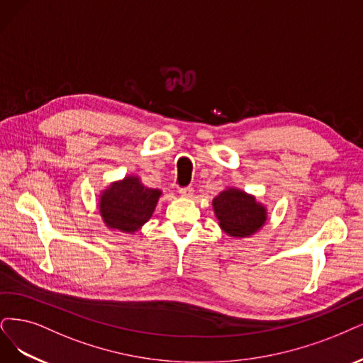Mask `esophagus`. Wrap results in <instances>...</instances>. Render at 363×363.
Listing matches in <instances>:
<instances>
[{
	"label": "esophagus",
	"instance_id": "obj_1",
	"mask_svg": "<svg viewBox=\"0 0 363 363\" xmlns=\"http://www.w3.org/2000/svg\"><path fill=\"white\" fill-rule=\"evenodd\" d=\"M193 193H194L193 186H182V189H179V194L184 197H191Z\"/></svg>",
	"mask_w": 363,
	"mask_h": 363
}]
</instances>
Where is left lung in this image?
I'll return each instance as SVG.
<instances>
[{
  "label": "left lung",
  "mask_w": 363,
  "mask_h": 363,
  "mask_svg": "<svg viewBox=\"0 0 363 363\" xmlns=\"http://www.w3.org/2000/svg\"><path fill=\"white\" fill-rule=\"evenodd\" d=\"M221 229L230 236H250L266 221V209L239 190H225L212 200Z\"/></svg>",
  "instance_id": "1"
}]
</instances>
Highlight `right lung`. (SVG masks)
I'll return each instance as SVG.
<instances>
[{
	"mask_svg": "<svg viewBox=\"0 0 363 363\" xmlns=\"http://www.w3.org/2000/svg\"><path fill=\"white\" fill-rule=\"evenodd\" d=\"M160 194V190L147 189L138 178L128 177L111 185L101 194V217L107 227L121 232H136L151 218Z\"/></svg>",
	"mask_w": 363,
	"mask_h": 363,
	"instance_id": "1",
	"label": "right lung"
}]
</instances>
